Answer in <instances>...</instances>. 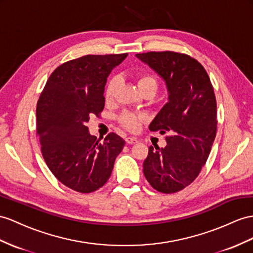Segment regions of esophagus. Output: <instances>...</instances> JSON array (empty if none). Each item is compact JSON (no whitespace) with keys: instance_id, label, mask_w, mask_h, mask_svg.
<instances>
[{"instance_id":"34e87169","label":"esophagus","mask_w":253,"mask_h":253,"mask_svg":"<svg viewBox=\"0 0 253 253\" xmlns=\"http://www.w3.org/2000/svg\"><path fill=\"white\" fill-rule=\"evenodd\" d=\"M125 141H126L127 144H135V143H138V142H139L138 139L134 138V137H127L125 139Z\"/></svg>"}]
</instances>
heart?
Returning <instances> with one entry per match:
<instances>
[{"label": "heart", "mask_w": 253, "mask_h": 253, "mask_svg": "<svg viewBox=\"0 0 253 253\" xmlns=\"http://www.w3.org/2000/svg\"><path fill=\"white\" fill-rule=\"evenodd\" d=\"M138 86L142 93L146 90H151L154 94L156 93L158 88V81L156 77L152 74H142L138 77ZM116 86H118V79L111 78L107 83L105 89V96L107 100H111L114 96ZM145 120V115L142 113H133V112H124L120 116V121L122 125L129 130H137L140 124Z\"/></svg>", "instance_id": "b5f03b06"}]
</instances>
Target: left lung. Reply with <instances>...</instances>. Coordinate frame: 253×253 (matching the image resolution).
Instances as JSON below:
<instances>
[{
    "mask_svg": "<svg viewBox=\"0 0 253 253\" xmlns=\"http://www.w3.org/2000/svg\"><path fill=\"white\" fill-rule=\"evenodd\" d=\"M163 78L168 101L148 126L168 132L166 147L152 145L143 172L154 189L174 193L196 179L217 131V103L206 70L193 57L164 51L135 54Z\"/></svg>",
    "mask_w": 253,
    "mask_h": 253,
    "instance_id": "1",
    "label": "left lung"
}]
</instances>
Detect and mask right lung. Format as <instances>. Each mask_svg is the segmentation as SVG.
Listing matches in <instances>:
<instances>
[{
  "label": "right lung",
  "mask_w": 253,
  "mask_h": 253,
  "mask_svg": "<svg viewBox=\"0 0 253 253\" xmlns=\"http://www.w3.org/2000/svg\"><path fill=\"white\" fill-rule=\"evenodd\" d=\"M127 55H85L64 63L38 99L36 130L42 157L53 175L75 191L89 193L105 185L125 145L114 132L101 143L89 134L86 123L103 110L107 78Z\"/></svg>",
  "instance_id": "1"
}]
</instances>
